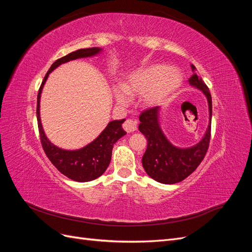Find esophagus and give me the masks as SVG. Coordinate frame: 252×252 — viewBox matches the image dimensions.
Listing matches in <instances>:
<instances>
[{"label": "esophagus", "instance_id": "34e87169", "mask_svg": "<svg viewBox=\"0 0 252 252\" xmlns=\"http://www.w3.org/2000/svg\"><path fill=\"white\" fill-rule=\"evenodd\" d=\"M123 128L127 132H133L138 128V122L135 120H126L123 124Z\"/></svg>", "mask_w": 252, "mask_h": 252}]
</instances>
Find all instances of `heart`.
Instances as JSON below:
<instances>
[{
	"label": "heart",
	"mask_w": 252,
	"mask_h": 252,
	"mask_svg": "<svg viewBox=\"0 0 252 252\" xmlns=\"http://www.w3.org/2000/svg\"><path fill=\"white\" fill-rule=\"evenodd\" d=\"M183 74L179 69L165 64H149L129 73L123 84H116L112 93L118 103L126 104L129 95H141L147 107L162 105L183 85Z\"/></svg>",
	"instance_id": "heart-1"
}]
</instances>
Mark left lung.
<instances>
[{"label": "left lung", "instance_id": "8db88e82", "mask_svg": "<svg viewBox=\"0 0 252 252\" xmlns=\"http://www.w3.org/2000/svg\"><path fill=\"white\" fill-rule=\"evenodd\" d=\"M193 75L188 80L192 87L201 90L208 102L209 123L199 143L190 147H178L166 138L161 124V107L145 110L140 116L139 130L147 139V149L142 158L145 171L151 179L162 184H175L186 179L201 164L207 152L212 117L211 94L206 84L194 72L196 68L191 64Z\"/></svg>", "mask_w": 252, "mask_h": 252}]
</instances>
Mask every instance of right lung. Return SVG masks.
<instances>
[{"instance_id": "1", "label": "right lung", "mask_w": 252, "mask_h": 252, "mask_svg": "<svg viewBox=\"0 0 252 252\" xmlns=\"http://www.w3.org/2000/svg\"><path fill=\"white\" fill-rule=\"evenodd\" d=\"M102 48L93 47L79 49L68 53L67 56L57 60L51 65L49 70L42 82V85L37 94V103H36V119L37 126H39L40 138L43 149L45 154L50 159V162L56 166V168L67 178H69L77 182H89L97 179L105 172L109 166L111 159V152L113 145L120 140L122 136L126 134V131L122 127V124L125 122L123 120L111 121L106 126L104 130L97 135V138L93 142L89 143L86 146L75 150H67L60 148L52 144L45 134V131L42 126V121L40 117V101L43 87L46 83L49 74L58 68L60 65L69 62L77 59L82 58H91L96 55H100Z\"/></svg>"}]
</instances>
